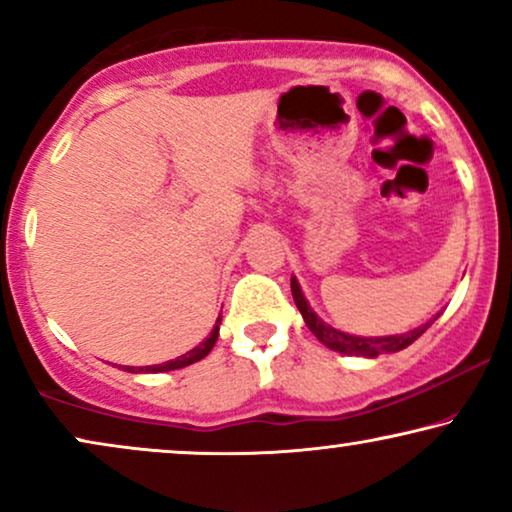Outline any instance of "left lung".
<instances>
[{
	"instance_id": "8db88e82",
	"label": "left lung",
	"mask_w": 512,
	"mask_h": 512,
	"mask_svg": "<svg viewBox=\"0 0 512 512\" xmlns=\"http://www.w3.org/2000/svg\"><path fill=\"white\" fill-rule=\"evenodd\" d=\"M291 293H293V300H296L300 314H303L305 324L310 331L317 335L319 342H324L328 349H333V352H340V354H349V356H368V359H375V356L380 354H394V352H401V349L410 347L412 342H415L419 335H422L426 328H429L433 321H436L440 314L436 317H431L426 324L412 328L408 333H401V335H382V338H361V335H349V333H342L338 328L328 326L326 321H321L314 310L307 303L303 291H300V284L296 277H291Z\"/></svg>"
}]
</instances>
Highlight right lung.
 <instances>
[{
    "label": "right lung",
    "instance_id": "1",
    "mask_svg": "<svg viewBox=\"0 0 512 512\" xmlns=\"http://www.w3.org/2000/svg\"><path fill=\"white\" fill-rule=\"evenodd\" d=\"M219 326H221V317L216 319L212 333H209L198 347H193L191 352L177 356V359L158 363V366H123V370H128V373H167V370H177V368L191 366V363L205 359V356L212 352V347L216 345V338H219Z\"/></svg>",
    "mask_w": 512,
    "mask_h": 512
}]
</instances>
